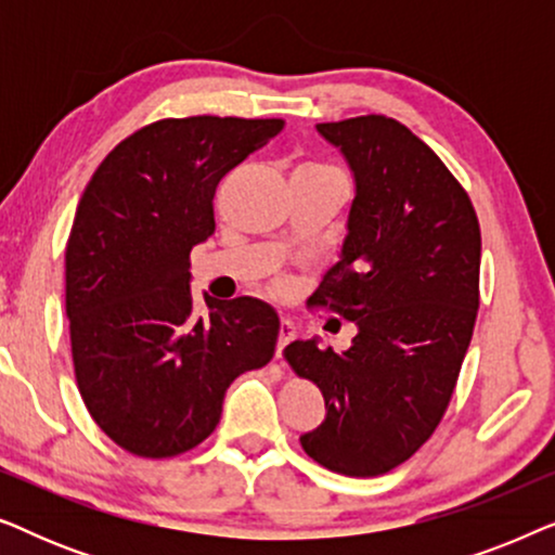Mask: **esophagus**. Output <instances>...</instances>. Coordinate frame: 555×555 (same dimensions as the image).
<instances>
[{"mask_svg": "<svg viewBox=\"0 0 555 555\" xmlns=\"http://www.w3.org/2000/svg\"><path fill=\"white\" fill-rule=\"evenodd\" d=\"M295 338V325L291 321H280V338H278V356L283 353V348Z\"/></svg>", "mask_w": 555, "mask_h": 555, "instance_id": "1", "label": "esophagus"}]
</instances>
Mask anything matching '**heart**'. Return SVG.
<instances>
[{"instance_id": "heart-1", "label": "heart", "mask_w": 555, "mask_h": 555, "mask_svg": "<svg viewBox=\"0 0 555 555\" xmlns=\"http://www.w3.org/2000/svg\"><path fill=\"white\" fill-rule=\"evenodd\" d=\"M308 166H315V164H308Z\"/></svg>"}]
</instances>
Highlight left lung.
<instances>
[{
	"label": "left lung",
	"mask_w": 555,
	"mask_h": 555,
	"mask_svg": "<svg viewBox=\"0 0 555 555\" xmlns=\"http://www.w3.org/2000/svg\"><path fill=\"white\" fill-rule=\"evenodd\" d=\"M318 131L344 151L356 199L313 306L359 333L344 353L293 340L283 356L328 412L300 437L308 457L376 477L412 457L450 406L480 308V222L465 186L399 120L369 113Z\"/></svg>",
	"instance_id": "left-lung-1"
}]
</instances>
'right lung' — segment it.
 Wrapping results in <instances>:
<instances>
[{"label":"right lung","instance_id":"right-lung-1","mask_svg":"<svg viewBox=\"0 0 555 555\" xmlns=\"http://www.w3.org/2000/svg\"><path fill=\"white\" fill-rule=\"evenodd\" d=\"M285 128L283 118H162L103 158L65 247L75 382L90 416L135 457H177L222 416L230 384L272 359L275 310L255 298L194 313L192 247L215 232L224 173Z\"/></svg>","mask_w":555,"mask_h":555}]
</instances>
